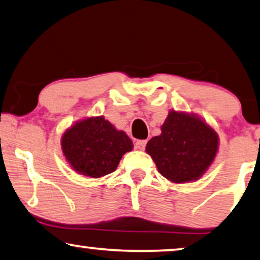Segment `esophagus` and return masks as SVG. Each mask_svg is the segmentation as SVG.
I'll return each mask as SVG.
<instances>
[{"instance_id": "obj_1", "label": "esophagus", "mask_w": 260, "mask_h": 260, "mask_svg": "<svg viewBox=\"0 0 260 260\" xmlns=\"http://www.w3.org/2000/svg\"><path fill=\"white\" fill-rule=\"evenodd\" d=\"M146 144H147V140H138L135 142V148L140 149V151H144L146 147Z\"/></svg>"}]
</instances>
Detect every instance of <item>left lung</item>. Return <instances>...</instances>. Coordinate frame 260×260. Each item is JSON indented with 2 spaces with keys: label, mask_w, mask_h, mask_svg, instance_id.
Listing matches in <instances>:
<instances>
[{
  "label": "left lung",
  "mask_w": 260,
  "mask_h": 260,
  "mask_svg": "<svg viewBox=\"0 0 260 260\" xmlns=\"http://www.w3.org/2000/svg\"><path fill=\"white\" fill-rule=\"evenodd\" d=\"M218 145L217 132L199 116L171 111L161 134L147 142L146 152L162 177L184 184L202 178L213 162Z\"/></svg>",
  "instance_id": "left-lung-1"
}]
</instances>
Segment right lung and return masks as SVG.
<instances>
[{"instance_id": "add662e5", "label": "right lung", "mask_w": 260, "mask_h": 260, "mask_svg": "<svg viewBox=\"0 0 260 260\" xmlns=\"http://www.w3.org/2000/svg\"><path fill=\"white\" fill-rule=\"evenodd\" d=\"M61 147L75 172L101 178L116 170L122 155L133 149V142L104 116H92L69 127L62 135Z\"/></svg>"}]
</instances>
